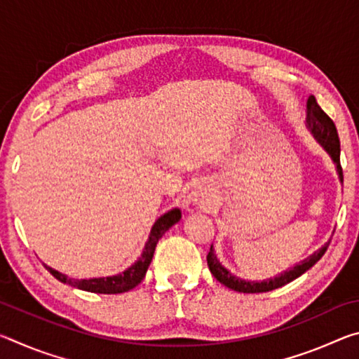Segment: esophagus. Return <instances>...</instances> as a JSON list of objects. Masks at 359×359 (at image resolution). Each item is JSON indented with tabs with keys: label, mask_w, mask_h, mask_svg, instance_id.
I'll return each instance as SVG.
<instances>
[{
	"label": "esophagus",
	"mask_w": 359,
	"mask_h": 359,
	"mask_svg": "<svg viewBox=\"0 0 359 359\" xmlns=\"http://www.w3.org/2000/svg\"><path fill=\"white\" fill-rule=\"evenodd\" d=\"M191 201L196 203V204H204L205 201H208V198L204 196V193H194Z\"/></svg>",
	"instance_id": "1"
}]
</instances>
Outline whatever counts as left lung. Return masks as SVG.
<instances>
[{
  "instance_id": "1",
  "label": "left lung",
  "mask_w": 359,
  "mask_h": 359,
  "mask_svg": "<svg viewBox=\"0 0 359 359\" xmlns=\"http://www.w3.org/2000/svg\"><path fill=\"white\" fill-rule=\"evenodd\" d=\"M307 126L309 130L313 133L315 139H317V141L323 145L327 154L331 155L332 161L336 163L337 166L339 179L340 182H344L342 166H340V141H339L337 128L336 125H334V121L330 118V115L325 114L323 109L318 106V102L315 100L313 95L309 96L307 100ZM330 242H326L325 247H321L318 252H315L307 259H304L301 264H296L294 267H291L290 271H285L283 274L277 276L274 278H269V280H264V282H247L231 274L229 271L224 269V267L220 264V261L217 259L212 245L208 253V266L212 272V276H214L218 282L223 283L224 287H228L234 291H239V293H266V291H272L276 288L283 287V285H287L290 282H293L294 278H297L299 276H302L304 272L311 269V267L317 263V261H320L321 257H323L325 252L327 250V247H330Z\"/></svg>"
}]
</instances>
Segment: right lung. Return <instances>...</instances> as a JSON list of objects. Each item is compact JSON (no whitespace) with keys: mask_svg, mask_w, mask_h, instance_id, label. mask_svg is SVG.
<instances>
[{"mask_svg":"<svg viewBox=\"0 0 359 359\" xmlns=\"http://www.w3.org/2000/svg\"><path fill=\"white\" fill-rule=\"evenodd\" d=\"M180 210L172 209L169 210L168 214L160 217L154 224V228L150 231V238L145 244V248L142 252V257L139 258L135 264L128 267L125 272H121L118 276L114 277H102V278H90V280H74V278H69L63 274H60L58 271L52 269L44 264L46 269L50 272V274L57 278V280L68 283L71 287H76L79 290L90 291V293H101V294H118L125 293V291H130L139 283L142 282L145 277V272H147L149 266L151 263V258H154V252L156 247V242L161 239V236L166 233V231L172 226V224L180 220Z\"/></svg>","mask_w":359,"mask_h":359,"instance_id":"1","label":"right lung"}]
</instances>
